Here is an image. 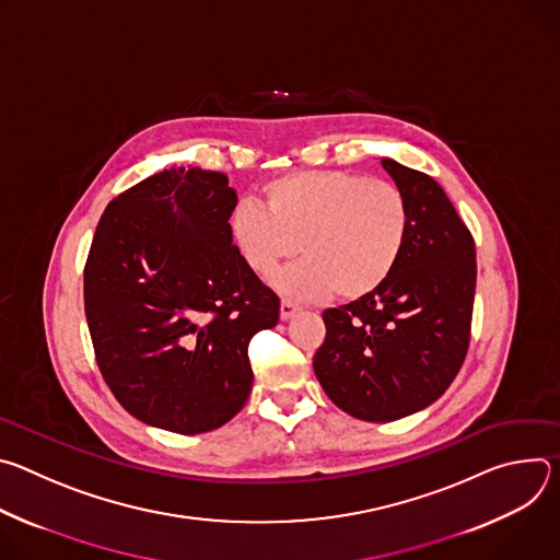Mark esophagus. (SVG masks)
I'll return each instance as SVG.
<instances>
[{
	"mask_svg": "<svg viewBox=\"0 0 560 560\" xmlns=\"http://www.w3.org/2000/svg\"><path fill=\"white\" fill-rule=\"evenodd\" d=\"M299 312V305H294L292 301H281V307H279V314H281V322H290V318Z\"/></svg>",
	"mask_w": 560,
	"mask_h": 560,
	"instance_id": "34e87169",
	"label": "esophagus"
}]
</instances>
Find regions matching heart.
Here are the masks:
<instances>
[{
  "mask_svg": "<svg viewBox=\"0 0 560 560\" xmlns=\"http://www.w3.org/2000/svg\"><path fill=\"white\" fill-rule=\"evenodd\" d=\"M266 208L244 201L232 210L230 236L244 264L272 275L299 250L301 261L272 285L296 301L337 292L357 301L396 270L410 236V206L394 184L339 171H305L264 188Z\"/></svg>",
  "mask_w": 560,
  "mask_h": 560,
  "instance_id": "b5f03b06",
  "label": "heart"
}]
</instances>
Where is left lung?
<instances>
[{
	"mask_svg": "<svg viewBox=\"0 0 560 560\" xmlns=\"http://www.w3.org/2000/svg\"><path fill=\"white\" fill-rule=\"evenodd\" d=\"M381 166L410 206V236L392 277L372 294L324 312L314 374L354 419L410 417L450 387L467 346L476 288L474 238L443 188L394 159Z\"/></svg>",
	"mask_w": 560,
	"mask_h": 560,
	"instance_id": "1",
	"label": "left lung"
}]
</instances>
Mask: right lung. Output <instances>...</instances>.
Returning <instances> with one entry per match:
<instances>
[{
    "label": "right lung",
    "mask_w": 560,
    "mask_h": 560,
    "mask_svg": "<svg viewBox=\"0 0 560 560\" xmlns=\"http://www.w3.org/2000/svg\"><path fill=\"white\" fill-rule=\"evenodd\" d=\"M236 190L223 173L171 168L104 210L84 272L97 365L139 421L177 434L228 423L248 401L250 339L279 296L230 236Z\"/></svg>",
    "instance_id": "right-lung-1"
}]
</instances>
